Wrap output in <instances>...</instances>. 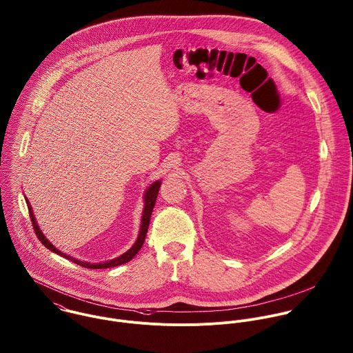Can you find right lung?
<instances>
[{
    "mask_svg": "<svg viewBox=\"0 0 353 353\" xmlns=\"http://www.w3.org/2000/svg\"><path fill=\"white\" fill-rule=\"evenodd\" d=\"M159 187H161V181L158 180V181H154L147 190H145V192H144V209H143V214H141V230H139V236H138V240L135 241V244L125 252V254H123V255H120L119 258H114V259H112V261H108V262H102V263H88V262H81V261H79V259H74V258H72L70 255H67V254H63L61 251H59L46 237H45V234L41 232V229H39V226H38V223H37V219H35V216H34V212H32V209H31V205H30V202L27 201V206H28V212H30V218H31V222H32V226H34V230H35V234H37V237L39 239V241L48 248V250H50V251H53V252H56V254H59V255H61V256H64V258H67V259H70L71 262L73 263H76V265H80L81 268H85V269H109V268H114V266H120V265H124V263H127V262H130L138 252H139V250L141 248V245H143V243H144V239H145V234H147V229H148V225H150V218H151V212H152V209H154V205H155V201H157V195H158V191H159Z\"/></svg>",
    "mask_w": 353,
    "mask_h": 353,
    "instance_id": "add662e5",
    "label": "right lung"
}]
</instances>
